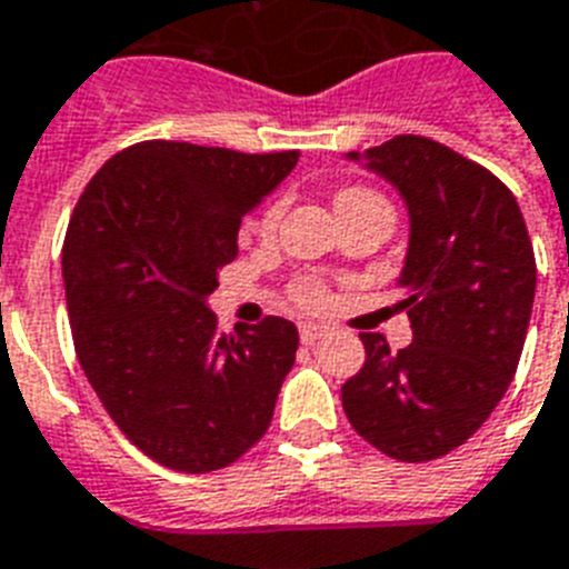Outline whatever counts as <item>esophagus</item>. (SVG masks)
<instances>
[{"label": "esophagus", "instance_id": "esophagus-1", "mask_svg": "<svg viewBox=\"0 0 569 569\" xmlns=\"http://www.w3.org/2000/svg\"><path fill=\"white\" fill-rule=\"evenodd\" d=\"M322 335H326V329H322V326H317V322H302V326H299V338H302V343H306V347L317 343Z\"/></svg>", "mask_w": 569, "mask_h": 569}]
</instances>
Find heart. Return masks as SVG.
I'll return each mask as SVG.
<instances>
[{"instance_id":"b5f03b06","label":"heart","mask_w":569,"mask_h":569,"mask_svg":"<svg viewBox=\"0 0 569 569\" xmlns=\"http://www.w3.org/2000/svg\"><path fill=\"white\" fill-rule=\"evenodd\" d=\"M352 202H381V197H376L372 190H363V188H349L343 190L338 197V206H352ZM279 217H281V202H270V206L258 211L252 220L247 222V234L249 238H272V231L279 226ZM293 299H297L299 306L306 308H320L329 293H326V284L320 279H299L293 284Z\"/></svg>"}]
</instances>
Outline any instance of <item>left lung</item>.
<instances>
[{
	"label": "left lung",
	"instance_id": "8db88e82",
	"mask_svg": "<svg viewBox=\"0 0 569 569\" xmlns=\"http://www.w3.org/2000/svg\"><path fill=\"white\" fill-rule=\"evenodd\" d=\"M349 158L406 199L399 308L413 340L390 352L363 331L367 361L340 388L343 411L385 456L435 461L476 435L515 379L538 279L529 231L515 193L438 140L397 134Z\"/></svg>",
	"mask_w": 569,
	"mask_h": 569
}]
</instances>
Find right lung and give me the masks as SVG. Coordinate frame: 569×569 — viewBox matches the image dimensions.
Returning a JSON list of instances; mask_svg holds the SVG:
<instances>
[{"label":"right lung","instance_id":"1","mask_svg":"<svg viewBox=\"0 0 569 569\" xmlns=\"http://www.w3.org/2000/svg\"><path fill=\"white\" fill-rule=\"evenodd\" d=\"M297 158L143 140L76 202L61 249L76 356L122 435L170 470L229 467L270 429L297 326L267 317L222 335L208 297L243 213Z\"/></svg>","mask_w":569,"mask_h":569}]
</instances>
